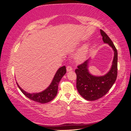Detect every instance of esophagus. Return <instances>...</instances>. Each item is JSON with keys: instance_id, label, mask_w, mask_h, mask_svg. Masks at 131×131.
<instances>
[{"instance_id": "34e87169", "label": "esophagus", "mask_w": 131, "mask_h": 131, "mask_svg": "<svg viewBox=\"0 0 131 131\" xmlns=\"http://www.w3.org/2000/svg\"><path fill=\"white\" fill-rule=\"evenodd\" d=\"M73 70V68L72 67H70L69 66L67 67V72H70V71H72Z\"/></svg>"}]
</instances>
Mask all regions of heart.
I'll return each mask as SVG.
<instances>
[{
	"label": "heart",
	"mask_w": 131,
	"mask_h": 131,
	"mask_svg": "<svg viewBox=\"0 0 131 131\" xmlns=\"http://www.w3.org/2000/svg\"><path fill=\"white\" fill-rule=\"evenodd\" d=\"M87 52H88V47L86 45H85L80 50H79L76 55H75V59L78 61H83L86 56Z\"/></svg>",
	"instance_id": "1"
}]
</instances>
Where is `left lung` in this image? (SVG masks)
<instances>
[{
  "instance_id": "obj_1",
  "label": "left lung",
  "mask_w": 131,
  "mask_h": 131,
  "mask_svg": "<svg viewBox=\"0 0 131 131\" xmlns=\"http://www.w3.org/2000/svg\"><path fill=\"white\" fill-rule=\"evenodd\" d=\"M103 41L112 47L114 56L110 70L103 76H94L89 71L90 58L87 59L75 69L77 88L81 96L88 101H96L104 96L112 88L117 75V51L110 38L103 30H100Z\"/></svg>"
}]
</instances>
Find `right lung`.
<instances>
[{
	"mask_svg": "<svg viewBox=\"0 0 131 131\" xmlns=\"http://www.w3.org/2000/svg\"><path fill=\"white\" fill-rule=\"evenodd\" d=\"M66 73V68L65 66H63L59 68L55 74L53 80L48 88L39 93H28L21 88V87L18 85L17 82L16 83L18 88L21 91V92L30 100L38 103H48L53 100V98L56 96L59 82Z\"/></svg>",
	"mask_w": 131,
	"mask_h": 131,
	"instance_id": "obj_1",
	"label": "right lung"
}]
</instances>
